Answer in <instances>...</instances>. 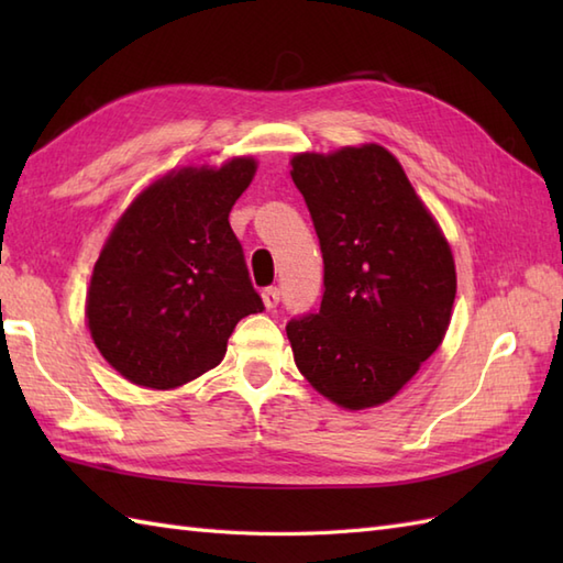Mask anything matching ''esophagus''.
<instances>
[{
    "label": "esophagus",
    "mask_w": 563,
    "mask_h": 563,
    "mask_svg": "<svg viewBox=\"0 0 563 563\" xmlns=\"http://www.w3.org/2000/svg\"><path fill=\"white\" fill-rule=\"evenodd\" d=\"M261 297H263V305H266V309H275L280 302V290L273 288V285H271V288L261 292Z\"/></svg>",
    "instance_id": "esophagus-1"
}]
</instances>
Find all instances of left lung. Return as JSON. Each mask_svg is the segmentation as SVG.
Masks as SVG:
<instances>
[{"label":"left lung","mask_w":563,"mask_h":563,"mask_svg":"<svg viewBox=\"0 0 563 563\" xmlns=\"http://www.w3.org/2000/svg\"><path fill=\"white\" fill-rule=\"evenodd\" d=\"M290 174L324 258L321 307L285 327L295 365L345 409L377 406L445 336L457 292L450 246L385 147L297 154Z\"/></svg>","instance_id":"left-lung-1"}]
</instances>
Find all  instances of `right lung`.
I'll list each match as a JSON object with an SVG mask.
<instances>
[{
	"label": "right lung",
	"mask_w": 563,
	"mask_h": 563,
	"mask_svg": "<svg viewBox=\"0 0 563 563\" xmlns=\"http://www.w3.org/2000/svg\"><path fill=\"white\" fill-rule=\"evenodd\" d=\"M256 172L242 157L154 181L115 224L93 266L87 319L125 379L172 389L218 365L239 319L263 312L230 227Z\"/></svg>",
	"instance_id": "right-lung-1"
}]
</instances>
